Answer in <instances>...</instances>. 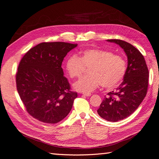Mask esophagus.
<instances>
[{
  "label": "esophagus",
  "instance_id": "34e87169",
  "mask_svg": "<svg viewBox=\"0 0 159 159\" xmlns=\"http://www.w3.org/2000/svg\"><path fill=\"white\" fill-rule=\"evenodd\" d=\"M82 94L84 96H86V97H89V96H91V95L90 93H86V92H84V93H82Z\"/></svg>",
  "mask_w": 159,
  "mask_h": 159
}]
</instances>
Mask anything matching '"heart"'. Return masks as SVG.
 Returning <instances> with one entry per match:
<instances>
[{"label": "heart", "mask_w": 159, "mask_h": 159, "mask_svg": "<svg viewBox=\"0 0 159 159\" xmlns=\"http://www.w3.org/2000/svg\"><path fill=\"white\" fill-rule=\"evenodd\" d=\"M85 68H90L89 75L76 81L74 88L80 92L89 93L100 85L107 89L116 88L125 75L127 65L121 56L98 49L85 50L79 57L71 56L66 61V70L71 78H80Z\"/></svg>", "instance_id": "1"}]
</instances>
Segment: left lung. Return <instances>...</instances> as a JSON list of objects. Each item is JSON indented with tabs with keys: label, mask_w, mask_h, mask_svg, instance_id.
<instances>
[{
	"label": "left lung",
	"mask_w": 159,
	"mask_h": 159,
	"mask_svg": "<svg viewBox=\"0 0 159 159\" xmlns=\"http://www.w3.org/2000/svg\"><path fill=\"white\" fill-rule=\"evenodd\" d=\"M119 45L127 56L128 64L123 82L116 91L107 93L98 113L108 121L117 122L128 117L145 98L148 89V70L141 53L129 43L121 40H107Z\"/></svg>",
	"instance_id": "8db88e82"
}]
</instances>
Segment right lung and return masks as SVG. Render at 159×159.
<instances>
[{"label": "right lung", "mask_w": 159, "mask_h": 159, "mask_svg": "<svg viewBox=\"0 0 159 159\" xmlns=\"http://www.w3.org/2000/svg\"><path fill=\"white\" fill-rule=\"evenodd\" d=\"M77 46L42 42L28 50L20 60L16 75L18 93L28 113L38 121L56 123L70 112L78 94L70 90L61 64Z\"/></svg>", "instance_id": "right-lung-1"}]
</instances>
